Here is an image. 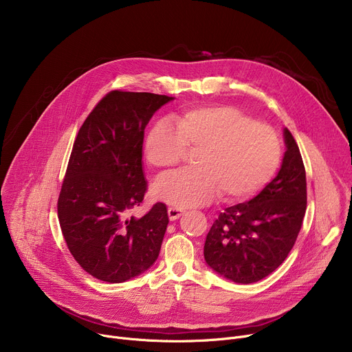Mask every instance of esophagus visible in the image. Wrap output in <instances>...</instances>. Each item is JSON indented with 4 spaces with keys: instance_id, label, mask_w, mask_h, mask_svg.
Masks as SVG:
<instances>
[{
    "instance_id": "obj_1",
    "label": "esophagus",
    "mask_w": 352,
    "mask_h": 352,
    "mask_svg": "<svg viewBox=\"0 0 352 352\" xmlns=\"http://www.w3.org/2000/svg\"><path fill=\"white\" fill-rule=\"evenodd\" d=\"M182 214H184V210H181V209H178V208H168V219H170L171 221L178 220Z\"/></svg>"
}]
</instances>
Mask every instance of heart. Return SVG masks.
Returning a JSON list of instances; mask_svg holds the SVG:
<instances>
[{
	"label": "heart",
	"instance_id": "heart-1",
	"mask_svg": "<svg viewBox=\"0 0 352 352\" xmlns=\"http://www.w3.org/2000/svg\"><path fill=\"white\" fill-rule=\"evenodd\" d=\"M192 156V170L157 184L164 202L186 209L209 204L219 193L235 202L261 190L276 174L281 142L267 125L234 107H199L184 111L175 125L159 121L144 140L147 163L168 175Z\"/></svg>",
	"mask_w": 352,
	"mask_h": 352
}]
</instances>
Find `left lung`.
I'll return each mask as SVG.
<instances>
[{"mask_svg": "<svg viewBox=\"0 0 352 352\" xmlns=\"http://www.w3.org/2000/svg\"><path fill=\"white\" fill-rule=\"evenodd\" d=\"M278 174L249 202L227 208L205 242L208 266L238 284L256 283L288 256L307 212V174L299 147L284 128Z\"/></svg>", "mask_w": 352, "mask_h": 352, "instance_id": "8db88e82", "label": "left lung"}]
</instances>
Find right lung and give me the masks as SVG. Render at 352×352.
<instances>
[{
    "label": "right lung",
    "mask_w": 352,
    "mask_h": 352,
    "mask_svg": "<svg viewBox=\"0 0 352 352\" xmlns=\"http://www.w3.org/2000/svg\"><path fill=\"white\" fill-rule=\"evenodd\" d=\"M174 97L113 90L80 126L58 197V220L69 252L90 276L124 283L159 258L168 224L156 204L143 217L128 216L144 197V128Z\"/></svg>",
    "instance_id": "obj_1"
}]
</instances>
